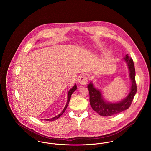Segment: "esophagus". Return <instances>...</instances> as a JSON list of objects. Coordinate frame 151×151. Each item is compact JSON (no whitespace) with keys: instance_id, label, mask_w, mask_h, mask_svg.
Instances as JSON below:
<instances>
[{"instance_id":"1","label":"esophagus","mask_w":151,"mask_h":151,"mask_svg":"<svg viewBox=\"0 0 151 151\" xmlns=\"http://www.w3.org/2000/svg\"><path fill=\"white\" fill-rule=\"evenodd\" d=\"M87 82H88V79L86 75L83 74L79 77V78H78L79 84L81 85H86L87 84Z\"/></svg>"}]
</instances>
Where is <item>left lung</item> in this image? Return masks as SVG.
I'll return each instance as SVG.
<instances>
[{"instance_id":"1","label":"left lung","mask_w":151,"mask_h":151,"mask_svg":"<svg viewBox=\"0 0 151 151\" xmlns=\"http://www.w3.org/2000/svg\"><path fill=\"white\" fill-rule=\"evenodd\" d=\"M124 59L128 65L129 78L131 80V91L127 96L124 99L118 103H110L104 101L100 91L96 89L91 82L88 86L89 92L90 105L94 111L102 116H110L129 109L137 92L135 70L133 60L128 55H126Z\"/></svg>"}]
</instances>
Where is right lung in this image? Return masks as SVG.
Instances as JSON below:
<instances>
[{"label": "right lung", "mask_w": 151, "mask_h": 151, "mask_svg": "<svg viewBox=\"0 0 151 151\" xmlns=\"http://www.w3.org/2000/svg\"><path fill=\"white\" fill-rule=\"evenodd\" d=\"M77 89V86H76V84H75L74 85V86H73L71 89H70V90H69V91H68V96H67V104H66V105H65V108H64V109L62 110V111L59 114V115H58L57 116H56V117H53V118H52V119H46V120H52V121H53V120H56L57 119H58L59 117H60L63 114V113L65 112V109H66V108L67 107V106H68V103H69V102H70V98H71V95H72V93L76 91Z\"/></svg>", "instance_id": "add662e5"}]
</instances>
